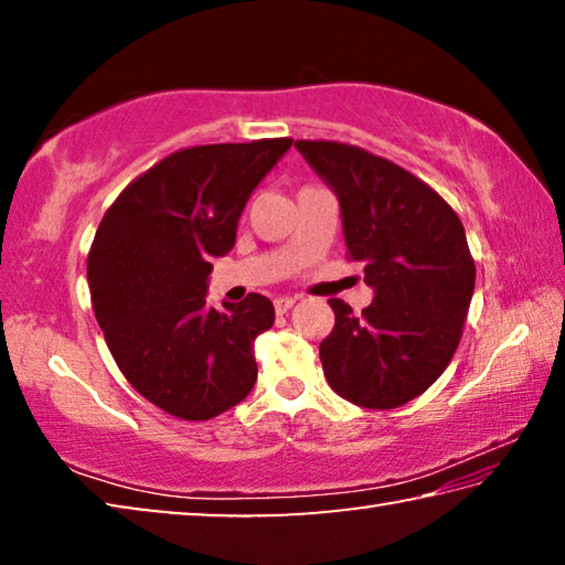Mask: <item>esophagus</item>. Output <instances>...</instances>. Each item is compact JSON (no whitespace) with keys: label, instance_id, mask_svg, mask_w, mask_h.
Returning <instances> with one entry per match:
<instances>
[{"label":"esophagus","instance_id":"1","mask_svg":"<svg viewBox=\"0 0 565 565\" xmlns=\"http://www.w3.org/2000/svg\"><path fill=\"white\" fill-rule=\"evenodd\" d=\"M294 303H296V299H291V296H281V299L274 301V309H276V313H286Z\"/></svg>","mask_w":565,"mask_h":565}]
</instances>
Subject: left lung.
<instances>
[{
    "label": "left lung",
    "mask_w": 565,
    "mask_h": 565,
    "mask_svg": "<svg viewBox=\"0 0 565 565\" xmlns=\"http://www.w3.org/2000/svg\"><path fill=\"white\" fill-rule=\"evenodd\" d=\"M341 206L349 256L374 301L359 317L329 299L337 323L321 341L323 376L363 408H398L444 374L463 333L476 266L461 218L388 159L341 141H296Z\"/></svg>",
    "instance_id": "obj_1"
}]
</instances>
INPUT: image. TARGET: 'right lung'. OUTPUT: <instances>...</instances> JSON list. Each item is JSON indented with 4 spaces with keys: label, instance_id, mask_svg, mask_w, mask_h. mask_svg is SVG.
I'll use <instances>...</instances> for the list:
<instances>
[{
    "label": "right lung",
    "instance_id": "1",
    "mask_svg": "<svg viewBox=\"0 0 565 565\" xmlns=\"http://www.w3.org/2000/svg\"><path fill=\"white\" fill-rule=\"evenodd\" d=\"M291 139L206 145L161 159L121 191L94 236L87 279L114 361L151 404L209 420L256 384L254 341L271 329L262 294L209 309L214 256L232 252L252 191Z\"/></svg>",
    "mask_w": 565,
    "mask_h": 565
}]
</instances>
